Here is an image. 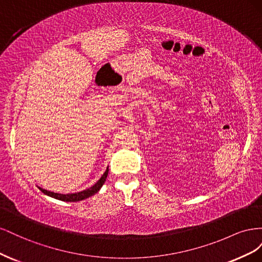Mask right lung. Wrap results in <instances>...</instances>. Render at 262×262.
<instances>
[{
  "label": "right lung",
  "instance_id": "right-lung-1",
  "mask_svg": "<svg viewBox=\"0 0 262 262\" xmlns=\"http://www.w3.org/2000/svg\"><path fill=\"white\" fill-rule=\"evenodd\" d=\"M108 167L106 169V171L104 172V175H102L100 177V179L95 184L94 186H92L91 188L86 189V190H83V191L81 192H75V193H69V194H61V193H54V192H51V191H48V190L46 189H42L39 187V189L41 190V192H43L45 194L49 195L51 198H54V199H58V200H61V201H67V202H77V201H81V200H85L87 199V198H90L92 195H94L95 193H97L100 188L102 187V185L105 184L106 181V178L108 176Z\"/></svg>",
  "mask_w": 262,
  "mask_h": 262
}]
</instances>
